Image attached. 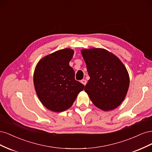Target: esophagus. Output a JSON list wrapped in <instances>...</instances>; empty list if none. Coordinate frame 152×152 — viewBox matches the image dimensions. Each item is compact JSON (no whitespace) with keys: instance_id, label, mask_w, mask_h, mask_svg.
<instances>
[{"instance_id":"obj_1","label":"esophagus","mask_w":152,"mask_h":152,"mask_svg":"<svg viewBox=\"0 0 152 152\" xmlns=\"http://www.w3.org/2000/svg\"><path fill=\"white\" fill-rule=\"evenodd\" d=\"M80 82H81L82 84H83L84 86H86V84H87V80H86V79H82V80L80 81Z\"/></svg>"}]
</instances>
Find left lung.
I'll list each match as a JSON object with an SVG mask.
<instances>
[{
	"mask_svg": "<svg viewBox=\"0 0 152 152\" xmlns=\"http://www.w3.org/2000/svg\"><path fill=\"white\" fill-rule=\"evenodd\" d=\"M81 54L90 77L84 91L91 102L103 111L117 108L125 99L129 86L126 66L104 49H84Z\"/></svg>",
	"mask_w": 152,
	"mask_h": 152,
	"instance_id": "left-lung-1",
	"label": "left lung"
}]
</instances>
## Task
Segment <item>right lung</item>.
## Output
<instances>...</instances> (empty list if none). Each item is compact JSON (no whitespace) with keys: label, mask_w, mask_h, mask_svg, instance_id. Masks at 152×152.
Instances as JSON below:
<instances>
[{"label":"right lung","mask_w":152,"mask_h":152,"mask_svg":"<svg viewBox=\"0 0 152 152\" xmlns=\"http://www.w3.org/2000/svg\"><path fill=\"white\" fill-rule=\"evenodd\" d=\"M74 50L66 48L42 58L37 64L34 84L40 102L48 110L61 112L70 108L84 86L75 79L69 65Z\"/></svg>","instance_id":"add662e5"}]
</instances>
